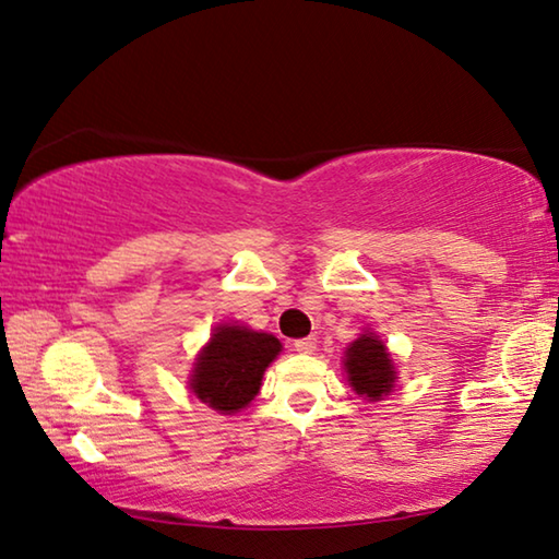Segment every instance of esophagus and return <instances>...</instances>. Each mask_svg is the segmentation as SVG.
Listing matches in <instances>:
<instances>
[{"label": "esophagus", "instance_id": "1", "mask_svg": "<svg viewBox=\"0 0 559 559\" xmlns=\"http://www.w3.org/2000/svg\"><path fill=\"white\" fill-rule=\"evenodd\" d=\"M293 347H296V353L300 355H313L316 347H318V340L316 337H300L293 343Z\"/></svg>", "mask_w": 559, "mask_h": 559}]
</instances>
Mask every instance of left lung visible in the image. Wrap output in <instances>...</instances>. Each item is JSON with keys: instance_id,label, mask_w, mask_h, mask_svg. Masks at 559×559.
<instances>
[{"instance_id": "obj_1", "label": "left lung", "mask_w": 559, "mask_h": 559, "mask_svg": "<svg viewBox=\"0 0 559 559\" xmlns=\"http://www.w3.org/2000/svg\"><path fill=\"white\" fill-rule=\"evenodd\" d=\"M345 370L355 392L370 396V400H380V396L390 394L396 374L386 347L374 333L359 335L345 349Z\"/></svg>"}]
</instances>
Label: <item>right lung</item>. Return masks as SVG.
<instances>
[{
    "mask_svg": "<svg viewBox=\"0 0 559 559\" xmlns=\"http://www.w3.org/2000/svg\"><path fill=\"white\" fill-rule=\"evenodd\" d=\"M278 353L281 343L273 335L219 325L197 357L189 386L216 412H239L259 394L261 377Z\"/></svg>",
    "mask_w": 559,
    "mask_h": 559,
    "instance_id": "obj_1",
    "label": "right lung"
}]
</instances>
